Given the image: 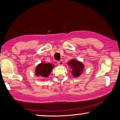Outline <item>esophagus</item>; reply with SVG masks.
<instances>
[{
    "label": "esophagus",
    "mask_w": 120,
    "mask_h": 120,
    "mask_svg": "<svg viewBox=\"0 0 120 120\" xmlns=\"http://www.w3.org/2000/svg\"><path fill=\"white\" fill-rule=\"evenodd\" d=\"M58 64L59 66H63V65H64V61H63L62 60H61L60 61L58 62Z\"/></svg>",
    "instance_id": "esophagus-1"
}]
</instances>
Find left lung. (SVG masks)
Instances as JSON below:
<instances>
[{"label":"left lung","instance_id":"obj_1","mask_svg":"<svg viewBox=\"0 0 120 120\" xmlns=\"http://www.w3.org/2000/svg\"><path fill=\"white\" fill-rule=\"evenodd\" d=\"M68 65L71 69V74L74 77H78L82 74L84 69V65L79 61L71 59L68 62Z\"/></svg>","mask_w":120,"mask_h":120}]
</instances>
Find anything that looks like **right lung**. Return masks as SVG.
<instances>
[{
  "label": "right lung",
  "instance_id": "obj_1",
  "mask_svg": "<svg viewBox=\"0 0 120 120\" xmlns=\"http://www.w3.org/2000/svg\"><path fill=\"white\" fill-rule=\"evenodd\" d=\"M54 67V65L50 63H40L36 67L35 74L37 76H40L41 78H46L49 76Z\"/></svg>",
  "mask_w": 120,
  "mask_h": 120
}]
</instances>
